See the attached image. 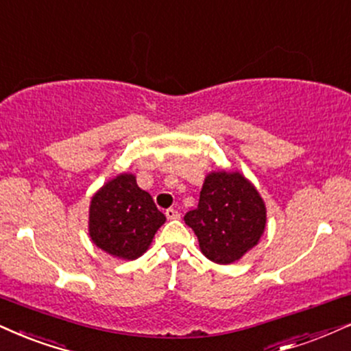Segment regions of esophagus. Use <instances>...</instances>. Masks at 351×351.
I'll list each match as a JSON object with an SVG mask.
<instances>
[{
	"instance_id": "1",
	"label": "esophagus",
	"mask_w": 351,
	"mask_h": 351,
	"mask_svg": "<svg viewBox=\"0 0 351 351\" xmlns=\"http://www.w3.org/2000/svg\"><path fill=\"white\" fill-rule=\"evenodd\" d=\"M166 216H167V219H179L180 213L177 210L169 208V210H166Z\"/></svg>"
}]
</instances>
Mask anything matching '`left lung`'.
<instances>
[{
    "label": "left lung",
    "mask_w": 351,
    "mask_h": 351,
    "mask_svg": "<svg viewBox=\"0 0 351 351\" xmlns=\"http://www.w3.org/2000/svg\"><path fill=\"white\" fill-rule=\"evenodd\" d=\"M202 254L219 265L234 263L255 247L267 226L265 202L239 171H211L195 210L184 216Z\"/></svg>",
    "instance_id": "left-lung-1"
}]
</instances>
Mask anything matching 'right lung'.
Wrapping results in <instances>:
<instances>
[{"label": "right lung", "instance_id": "obj_1", "mask_svg": "<svg viewBox=\"0 0 351 351\" xmlns=\"http://www.w3.org/2000/svg\"><path fill=\"white\" fill-rule=\"evenodd\" d=\"M166 216L153 197L128 172L107 180L89 203V237L99 249L120 261H135L149 249Z\"/></svg>", "mask_w": 351, "mask_h": 351}]
</instances>
